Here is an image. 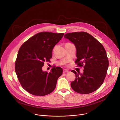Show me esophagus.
Returning <instances> with one entry per match:
<instances>
[{
	"mask_svg": "<svg viewBox=\"0 0 120 120\" xmlns=\"http://www.w3.org/2000/svg\"><path fill=\"white\" fill-rule=\"evenodd\" d=\"M68 72H69V71H68L67 69H64L63 70V73H68Z\"/></svg>",
	"mask_w": 120,
	"mask_h": 120,
	"instance_id": "1",
	"label": "esophagus"
}]
</instances>
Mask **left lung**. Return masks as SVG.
Wrapping results in <instances>:
<instances>
[{
    "label": "left lung",
    "mask_w": 120,
    "mask_h": 120,
    "mask_svg": "<svg viewBox=\"0 0 120 120\" xmlns=\"http://www.w3.org/2000/svg\"><path fill=\"white\" fill-rule=\"evenodd\" d=\"M64 38L73 42L76 48L75 61L79 67L83 66V73L75 70V79L71 83L76 92L88 94L97 90L103 83L107 74L109 61L102 44L90 34L85 32L69 33Z\"/></svg>",
    "instance_id": "left-lung-1"
}]
</instances>
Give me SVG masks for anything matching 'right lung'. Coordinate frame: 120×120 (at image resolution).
Segmentation results:
<instances>
[{
  "label": "right lung",
  "mask_w": 120,
  "mask_h": 120,
  "mask_svg": "<svg viewBox=\"0 0 120 120\" xmlns=\"http://www.w3.org/2000/svg\"><path fill=\"white\" fill-rule=\"evenodd\" d=\"M64 33L43 32L29 38L20 47L15 62V71L22 87L29 94L45 96L56 88L57 80L63 72L60 67L51 72H43L45 62H50L55 45Z\"/></svg>",
  "instance_id": "add662e5"
}]
</instances>
